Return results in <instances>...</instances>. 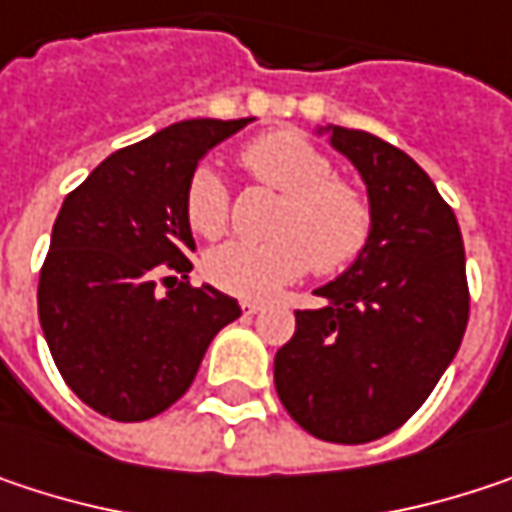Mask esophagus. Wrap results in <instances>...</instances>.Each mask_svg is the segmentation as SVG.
Masks as SVG:
<instances>
[{
    "label": "esophagus",
    "mask_w": 512,
    "mask_h": 512,
    "mask_svg": "<svg viewBox=\"0 0 512 512\" xmlns=\"http://www.w3.org/2000/svg\"><path fill=\"white\" fill-rule=\"evenodd\" d=\"M240 307H243V313H246V316H255V313H260V310H263V304L252 302V299H243V302H240Z\"/></svg>",
    "instance_id": "34e87169"
}]
</instances>
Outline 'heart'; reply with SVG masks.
Masks as SVG:
<instances>
[{"label":"heart","instance_id":"heart-1","mask_svg":"<svg viewBox=\"0 0 512 512\" xmlns=\"http://www.w3.org/2000/svg\"><path fill=\"white\" fill-rule=\"evenodd\" d=\"M243 169L257 184L284 196L272 240H231L205 257V275L213 287L263 299L296 281L307 266L334 275L363 255L372 237L369 196L337 175L334 161L296 131H272L240 152ZM184 213L196 234L219 237L228 228L231 190L219 169L202 163L187 178Z\"/></svg>","mask_w":512,"mask_h":512}]
</instances>
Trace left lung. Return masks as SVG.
<instances>
[{"label":"left lung","instance_id":"1","mask_svg":"<svg viewBox=\"0 0 512 512\" xmlns=\"http://www.w3.org/2000/svg\"><path fill=\"white\" fill-rule=\"evenodd\" d=\"M360 172L372 237L349 269L296 310L275 354V390L307 434L360 445L393 434L431 395L469 322L466 252L454 210L393 143L325 128Z\"/></svg>","mask_w":512,"mask_h":512}]
</instances>
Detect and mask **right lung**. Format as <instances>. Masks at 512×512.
<instances>
[{"label": "right lung", "instance_id": "add662e5", "mask_svg": "<svg viewBox=\"0 0 512 512\" xmlns=\"http://www.w3.org/2000/svg\"><path fill=\"white\" fill-rule=\"evenodd\" d=\"M249 122H175L105 158L64 199L37 313L61 378L96 413L143 422L172 407L240 316L237 299L187 281L184 190L205 152Z\"/></svg>", "mask_w": 512, "mask_h": 512}]
</instances>
